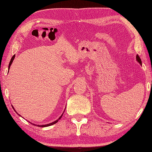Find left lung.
<instances>
[{"instance_id": "8db88e82", "label": "left lung", "mask_w": 152, "mask_h": 152, "mask_svg": "<svg viewBox=\"0 0 152 152\" xmlns=\"http://www.w3.org/2000/svg\"><path fill=\"white\" fill-rule=\"evenodd\" d=\"M136 59H137V62H138V63H139V64H140V65H142V61H141V59H140V57L138 56V55H137Z\"/></svg>"}]
</instances>
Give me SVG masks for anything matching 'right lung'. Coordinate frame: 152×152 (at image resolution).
I'll return each mask as SVG.
<instances>
[{"mask_svg":"<svg viewBox=\"0 0 152 152\" xmlns=\"http://www.w3.org/2000/svg\"><path fill=\"white\" fill-rule=\"evenodd\" d=\"M14 58H15V55L14 56H13L12 57V59H11V60H10V63H9V66H8V71H9V70H10V66H11V64H12V62H13V61H14ZM12 108H13V109L14 110V111L17 113V114L19 115V116H21V115H19L18 113L16 112L15 110V109H14V106H13L12 105ZM64 112H63V114H62V115H61L60 117L58 118L57 120H56V121H53V122H51V123H50V124H45V125H37V124H33V123H31V124H32L33 125H37V126H38V127H48V126H51V125H53V124H56V123H57L58 122V121L59 120V119L61 118V117H62V115H63V113H64Z\"/></svg>","mask_w":152,"mask_h":152,"instance_id":"right-lung-1","label":"right lung"}]
</instances>
